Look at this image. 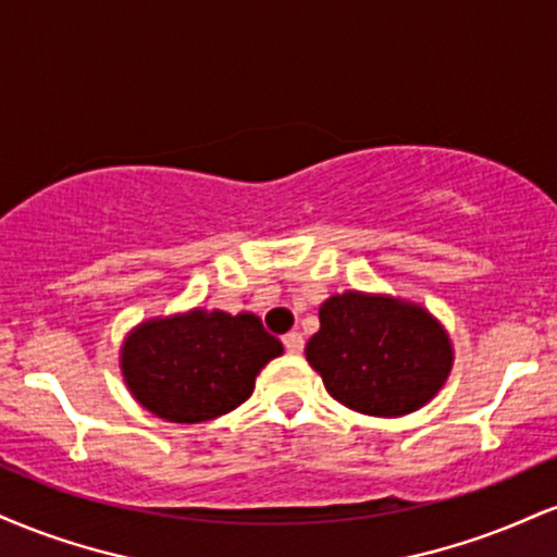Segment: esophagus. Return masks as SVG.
<instances>
[{
	"instance_id": "obj_1",
	"label": "esophagus",
	"mask_w": 557,
	"mask_h": 557,
	"mask_svg": "<svg viewBox=\"0 0 557 557\" xmlns=\"http://www.w3.org/2000/svg\"><path fill=\"white\" fill-rule=\"evenodd\" d=\"M283 345H285L287 352H300V350H304V334L287 332L283 337Z\"/></svg>"
}]
</instances>
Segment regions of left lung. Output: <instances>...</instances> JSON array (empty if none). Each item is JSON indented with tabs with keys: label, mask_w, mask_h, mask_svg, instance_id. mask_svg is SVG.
Listing matches in <instances>:
<instances>
[{
	"label": "left lung",
	"mask_w": 557,
	"mask_h": 557,
	"mask_svg": "<svg viewBox=\"0 0 557 557\" xmlns=\"http://www.w3.org/2000/svg\"><path fill=\"white\" fill-rule=\"evenodd\" d=\"M306 358L339 405L399 418L435 397L451 371L446 332L420 306L343 293L319 308Z\"/></svg>",
	"instance_id": "obj_1"
}]
</instances>
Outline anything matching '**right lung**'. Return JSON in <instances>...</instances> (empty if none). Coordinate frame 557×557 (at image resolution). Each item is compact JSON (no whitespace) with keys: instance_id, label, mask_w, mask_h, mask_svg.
<instances>
[{"instance_id":"right-lung-1","label":"right lung","mask_w":557,"mask_h":557,"mask_svg":"<svg viewBox=\"0 0 557 557\" xmlns=\"http://www.w3.org/2000/svg\"><path fill=\"white\" fill-rule=\"evenodd\" d=\"M283 355L251 313L189 311L145 321L126 337L122 371L139 405L171 423H205L253 392L257 373Z\"/></svg>"}]
</instances>
